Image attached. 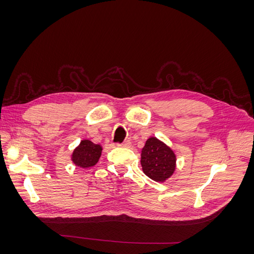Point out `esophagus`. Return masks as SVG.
Listing matches in <instances>:
<instances>
[{
    "mask_svg": "<svg viewBox=\"0 0 254 254\" xmlns=\"http://www.w3.org/2000/svg\"><path fill=\"white\" fill-rule=\"evenodd\" d=\"M130 145H131V143H130V141H128V140L118 144V146H121V147H130Z\"/></svg>",
    "mask_w": 254,
    "mask_h": 254,
    "instance_id": "34e87169",
    "label": "esophagus"
}]
</instances>
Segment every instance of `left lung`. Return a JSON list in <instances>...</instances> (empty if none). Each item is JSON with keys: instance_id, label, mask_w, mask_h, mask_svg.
<instances>
[{"instance_id": "obj_1", "label": "left lung", "mask_w": 254, "mask_h": 254, "mask_svg": "<svg viewBox=\"0 0 254 254\" xmlns=\"http://www.w3.org/2000/svg\"><path fill=\"white\" fill-rule=\"evenodd\" d=\"M144 174L157 182H164L176 170V155L166 144L157 137L146 141L141 153Z\"/></svg>"}]
</instances>
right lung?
I'll return each mask as SVG.
<instances>
[{
	"label": "right lung",
	"instance_id": "add662e5",
	"mask_svg": "<svg viewBox=\"0 0 254 254\" xmlns=\"http://www.w3.org/2000/svg\"><path fill=\"white\" fill-rule=\"evenodd\" d=\"M102 146L90 140H82L72 153V161L76 166L87 168L94 166L102 156Z\"/></svg>",
	"mask_w": 254,
	"mask_h": 254
}]
</instances>
